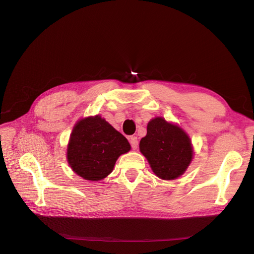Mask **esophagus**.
<instances>
[{"label":"esophagus","mask_w":254,"mask_h":254,"mask_svg":"<svg viewBox=\"0 0 254 254\" xmlns=\"http://www.w3.org/2000/svg\"><path fill=\"white\" fill-rule=\"evenodd\" d=\"M129 142H130V145H131L132 149H136L137 148V145H139V142H137V137L136 136H130L129 137Z\"/></svg>","instance_id":"obj_1"}]
</instances>
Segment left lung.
Returning a JSON list of instances; mask_svg holds the SVG:
<instances>
[{"mask_svg":"<svg viewBox=\"0 0 254 254\" xmlns=\"http://www.w3.org/2000/svg\"><path fill=\"white\" fill-rule=\"evenodd\" d=\"M140 150L159 178L173 180L188 168L193 157L190 137L183 130L162 118L151 120L147 134L142 137Z\"/></svg>","mask_w":254,"mask_h":254,"instance_id":"8db88e82","label":"left lung"}]
</instances>
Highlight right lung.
<instances>
[{"label": "right lung", "mask_w": 254, "mask_h": 254, "mask_svg": "<svg viewBox=\"0 0 254 254\" xmlns=\"http://www.w3.org/2000/svg\"><path fill=\"white\" fill-rule=\"evenodd\" d=\"M129 150L126 137L96 115L75 125L67 146V162L83 179L97 181L106 178L118 158Z\"/></svg>", "instance_id": "obj_1"}]
</instances>
